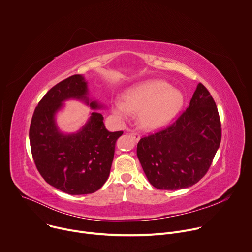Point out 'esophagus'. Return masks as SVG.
<instances>
[{
	"label": "esophagus",
	"mask_w": 252,
	"mask_h": 252,
	"mask_svg": "<svg viewBox=\"0 0 252 252\" xmlns=\"http://www.w3.org/2000/svg\"><path fill=\"white\" fill-rule=\"evenodd\" d=\"M130 135H131V137L134 139V141H136V142L140 139V135H139L137 132H131Z\"/></svg>",
	"instance_id": "34e87169"
}]
</instances>
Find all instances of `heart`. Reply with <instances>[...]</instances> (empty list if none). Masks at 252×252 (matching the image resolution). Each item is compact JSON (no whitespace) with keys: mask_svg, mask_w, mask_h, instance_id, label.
<instances>
[{"mask_svg":"<svg viewBox=\"0 0 252 252\" xmlns=\"http://www.w3.org/2000/svg\"><path fill=\"white\" fill-rule=\"evenodd\" d=\"M184 95L167 83L158 80L148 81L130 88L122 101L113 105L114 114L127 120L131 113H139V122L145 129L156 130L165 126L181 111Z\"/></svg>","mask_w":252,"mask_h":252,"instance_id":"b5f03b06","label":"heart"}]
</instances>
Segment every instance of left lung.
<instances>
[{"mask_svg": "<svg viewBox=\"0 0 252 252\" xmlns=\"http://www.w3.org/2000/svg\"><path fill=\"white\" fill-rule=\"evenodd\" d=\"M221 140L217 104L198 84L189 105L168 127L142 137L136 155L151 185L176 190L195 185L207 172Z\"/></svg>", "mask_w": 252, "mask_h": 252, "instance_id": "obj_1", "label": "left lung"}]
</instances>
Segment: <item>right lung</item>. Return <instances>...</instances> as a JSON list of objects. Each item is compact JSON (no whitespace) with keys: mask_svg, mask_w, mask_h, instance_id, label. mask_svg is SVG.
Returning a JSON list of instances; mask_svg holds the SVG:
<instances>
[{"mask_svg":"<svg viewBox=\"0 0 252 252\" xmlns=\"http://www.w3.org/2000/svg\"><path fill=\"white\" fill-rule=\"evenodd\" d=\"M89 94L82 75L60 82L40 100L30 126L31 151L39 172L49 185L71 195L93 193L103 186L110 175L116 141L123 134L107 130L96 111L77 132L61 131L56 115L63 101L78 99L92 110L104 109Z\"/></svg>","mask_w":252,"mask_h":252,"instance_id":"obj_1","label":"right lung"}]
</instances>
